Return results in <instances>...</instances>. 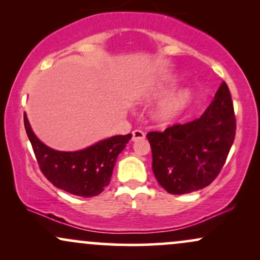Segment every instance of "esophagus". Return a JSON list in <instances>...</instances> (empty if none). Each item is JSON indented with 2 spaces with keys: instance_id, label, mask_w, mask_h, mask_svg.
<instances>
[{
  "instance_id": "obj_1",
  "label": "esophagus",
  "mask_w": 260,
  "mask_h": 260,
  "mask_svg": "<svg viewBox=\"0 0 260 260\" xmlns=\"http://www.w3.org/2000/svg\"><path fill=\"white\" fill-rule=\"evenodd\" d=\"M145 138V134L144 132H142V131L139 129H136L132 132V140L133 142H137V140H140V139H144Z\"/></svg>"
}]
</instances>
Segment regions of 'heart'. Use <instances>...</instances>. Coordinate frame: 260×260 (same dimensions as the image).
<instances>
[{
  "instance_id": "heart-1",
  "label": "heart",
  "mask_w": 260,
  "mask_h": 260,
  "mask_svg": "<svg viewBox=\"0 0 260 260\" xmlns=\"http://www.w3.org/2000/svg\"><path fill=\"white\" fill-rule=\"evenodd\" d=\"M175 79L168 80V82L164 83H157V84L153 85L148 90L143 92L140 95V100L150 101L154 99H160V98L169 94L171 91V89L175 86ZM190 99H192V92L188 90V89L178 90L160 104V106L155 111V118L161 122V123H169V122H171L174 118L177 117L186 109Z\"/></svg>"
}]
</instances>
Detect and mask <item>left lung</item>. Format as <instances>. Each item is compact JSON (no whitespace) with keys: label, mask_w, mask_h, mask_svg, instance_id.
<instances>
[{"label":"left lung","mask_w":260,"mask_h":260,"mask_svg":"<svg viewBox=\"0 0 260 260\" xmlns=\"http://www.w3.org/2000/svg\"><path fill=\"white\" fill-rule=\"evenodd\" d=\"M235 133L234 105L223 82L201 117L164 132L148 133L153 172L160 186L171 194H187L209 186L221 171Z\"/></svg>","instance_id":"8db88e82"}]
</instances>
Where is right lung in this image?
<instances>
[{"mask_svg":"<svg viewBox=\"0 0 260 260\" xmlns=\"http://www.w3.org/2000/svg\"><path fill=\"white\" fill-rule=\"evenodd\" d=\"M24 126L45 177L59 189L85 198L100 194L110 183L117 156L132 138V134L113 136L82 150L59 151L35 136L26 113Z\"/></svg>","mask_w":260,"mask_h":260,"instance_id":"add662e5","label":"right lung"}]
</instances>
